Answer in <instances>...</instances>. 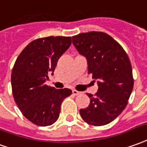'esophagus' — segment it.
Here are the masks:
<instances>
[{"label": "esophagus", "instance_id": "obj_1", "mask_svg": "<svg viewBox=\"0 0 147 147\" xmlns=\"http://www.w3.org/2000/svg\"><path fill=\"white\" fill-rule=\"evenodd\" d=\"M72 94H73L74 95H80L81 92L80 91H76V90H73V91H72Z\"/></svg>", "mask_w": 147, "mask_h": 147}]
</instances>
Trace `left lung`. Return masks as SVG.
<instances>
[{
  "mask_svg": "<svg viewBox=\"0 0 147 147\" xmlns=\"http://www.w3.org/2000/svg\"><path fill=\"white\" fill-rule=\"evenodd\" d=\"M72 44L87 59L88 73L92 75L98 84L94 96L87 93L90 104L80 110L81 117L93 126L110 123L125 109L133 90L130 59L121 45L104 32H90L74 36Z\"/></svg>",
  "mask_w": 147,
  "mask_h": 147,
  "instance_id": "left-lung-1",
  "label": "left lung"
}]
</instances>
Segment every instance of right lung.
<instances>
[{
  "label": "right lung",
  "instance_id": "add662e5",
  "mask_svg": "<svg viewBox=\"0 0 147 147\" xmlns=\"http://www.w3.org/2000/svg\"><path fill=\"white\" fill-rule=\"evenodd\" d=\"M71 44V38L65 36L37 39L16 59L11 75L13 95L24 116L32 123L40 127L54 123L63 100L71 94L68 88L56 89L45 84Z\"/></svg>",
  "mask_w": 147,
  "mask_h": 147
}]
</instances>
